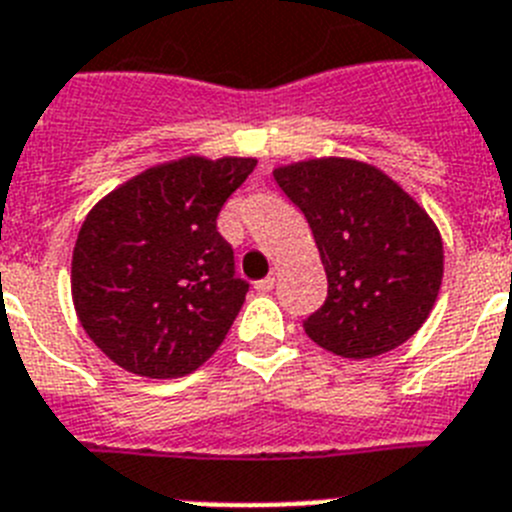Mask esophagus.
Returning a JSON list of instances; mask_svg holds the SVG:
<instances>
[{"mask_svg":"<svg viewBox=\"0 0 512 512\" xmlns=\"http://www.w3.org/2000/svg\"><path fill=\"white\" fill-rule=\"evenodd\" d=\"M273 286H275V278H273V275H268V278H262V281L255 283V288H257V291H260V293L273 291Z\"/></svg>","mask_w":512,"mask_h":512,"instance_id":"34e87169","label":"esophagus"}]
</instances>
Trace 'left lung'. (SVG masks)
I'll return each instance as SVG.
<instances>
[{"label": "left lung", "mask_w": 512, "mask_h": 512, "mask_svg": "<svg viewBox=\"0 0 512 512\" xmlns=\"http://www.w3.org/2000/svg\"><path fill=\"white\" fill-rule=\"evenodd\" d=\"M273 177L309 221L327 273V301L304 322L306 335L353 361L410 340L443 281V239L428 211L358 159H304Z\"/></svg>", "instance_id": "1"}]
</instances>
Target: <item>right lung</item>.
<instances>
[{
	"label": "right lung",
	"mask_w": 512,
	"mask_h": 512,
	"mask_svg": "<svg viewBox=\"0 0 512 512\" xmlns=\"http://www.w3.org/2000/svg\"><path fill=\"white\" fill-rule=\"evenodd\" d=\"M255 157L154 164L92 206L71 255L79 324L115 366L146 379L193 373L244 304L216 216Z\"/></svg>",
	"instance_id": "1"
}]
</instances>
